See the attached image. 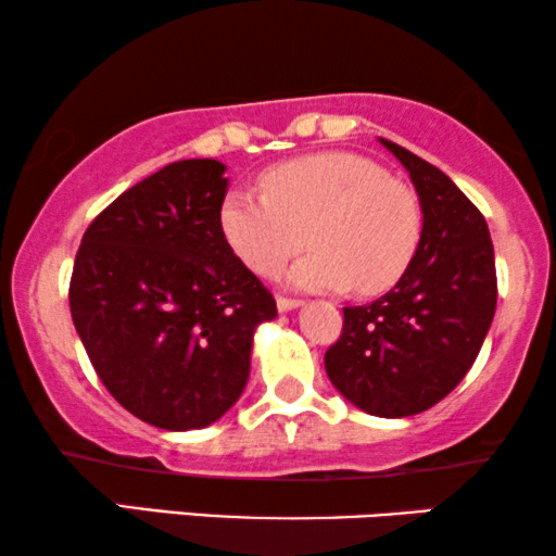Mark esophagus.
<instances>
[{"mask_svg": "<svg viewBox=\"0 0 556 556\" xmlns=\"http://www.w3.org/2000/svg\"><path fill=\"white\" fill-rule=\"evenodd\" d=\"M278 311L280 314H288V311H293V308H299L303 301H299V299H286V295H278Z\"/></svg>", "mask_w": 556, "mask_h": 556, "instance_id": "obj_1", "label": "esophagus"}]
</instances>
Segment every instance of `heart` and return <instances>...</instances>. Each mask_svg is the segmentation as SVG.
<instances>
[{
	"mask_svg": "<svg viewBox=\"0 0 556 556\" xmlns=\"http://www.w3.org/2000/svg\"><path fill=\"white\" fill-rule=\"evenodd\" d=\"M263 194L232 189L219 204V230L232 253L257 276L291 270L303 291L354 286L379 295L400 283L420 245L417 197L367 156L326 151L278 164L261 177Z\"/></svg>",
	"mask_w": 556,
	"mask_h": 556,
	"instance_id": "1",
	"label": "heart"
}]
</instances>
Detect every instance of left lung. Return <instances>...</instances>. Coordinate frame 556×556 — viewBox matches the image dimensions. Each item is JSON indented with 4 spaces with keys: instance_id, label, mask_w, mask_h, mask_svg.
Returning <instances> with one entry per match:
<instances>
[{
    "instance_id": "left-lung-1",
    "label": "left lung",
    "mask_w": 556,
    "mask_h": 556,
    "mask_svg": "<svg viewBox=\"0 0 556 556\" xmlns=\"http://www.w3.org/2000/svg\"><path fill=\"white\" fill-rule=\"evenodd\" d=\"M379 141L420 197V245L390 293L344 308V329L324 364L352 405L407 417L438 405L473 367L496 314V261L489 225L453 179L413 151Z\"/></svg>"
}]
</instances>
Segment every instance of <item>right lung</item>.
Instances as JSON below:
<instances>
[{"label":"right lung","instance_id":"obj_1","mask_svg":"<svg viewBox=\"0 0 556 556\" xmlns=\"http://www.w3.org/2000/svg\"><path fill=\"white\" fill-rule=\"evenodd\" d=\"M225 164L185 159L126 189L83 235L71 314L121 407L162 430L207 428L245 390L268 288L219 230Z\"/></svg>","mask_w":556,"mask_h":556}]
</instances>
